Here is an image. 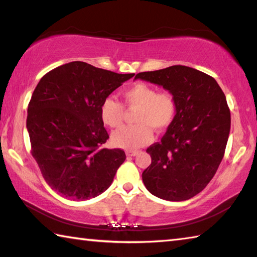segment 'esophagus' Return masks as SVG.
Masks as SVG:
<instances>
[{
  "mask_svg": "<svg viewBox=\"0 0 257 257\" xmlns=\"http://www.w3.org/2000/svg\"><path fill=\"white\" fill-rule=\"evenodd\" d=\"M125 154H127V156H136L138 154L137 151H127L125 152Z\"/></svg>",
  "mask_w": 257,
  "mask_h": 257,
  "instance_id": "obj_1",
  "label": "esophagus"
}]
</instances>
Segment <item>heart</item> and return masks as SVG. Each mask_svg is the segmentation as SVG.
<instances>
[{
    "label": "heart",
    "instance_id": "obj_1",
    "mask_svg": "<svg viewBox=\"0 0 257 257\" xmlns=\"http://www.w3.org/2000/svg\"><path fill=\"white\" fill-rule=\"evenodd\" d=\"M124 103L129 107H136L134 125L122 127L112 134L115 146L124 150H136L146 145L152 139V129L162 132L175 119L177 104L170 93H158L154 87L145 82H136L123 90ZM103 122L111 128H118L122 123L124 108L113 97H106L99 106Z\"/></svg>",
    "mask_w": 257,
    "mask_h": 257
}]
</instances>
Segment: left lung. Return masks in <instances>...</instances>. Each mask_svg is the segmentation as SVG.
Segmentation results:
<instances>
[{
    "instance_id": "obj_1",
    "label": "left lung",
    "mask_w": 257,
    "mask_h": 257,
    "mask_svg": "<svg viewBox=\"0 0 257 257\" xmlns=\"http://www.w3.org/2000/svg\"><path fill=\"white\" fill-rule=\"evenodd\" d=\"M135 79L163 87L177 104L161 142L146 150L152 163L143 182L165 201L194 197L214 177L227 146L231 119L222 89L213 77L186 66L139 72Z\"/></svg>"
}]
</instances>
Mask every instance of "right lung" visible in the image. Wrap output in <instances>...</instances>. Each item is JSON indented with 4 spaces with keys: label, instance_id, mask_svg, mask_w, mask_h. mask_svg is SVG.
Returning a JSON list of instances; mask_svg holds the SVG:
<instances>
[{
    "label": "right lung",
    "instance_id": "right-lung-1",
    "mask_svg": "<svg viewBox=\"0 0 257 257\" xmlns=\"http://www.w3.org/2000/svg\"><path fill=\"white\" fill-rule=\"evenodd\" d=\"M135 73H116L73 61L43 76L30 98L27 130L32 155L52 189L84 201L111 186L124 162L108 139L99 106Z\"/></svg>",
    "mask_w": 257,
    "mask_h": 257
}]
</instances>
